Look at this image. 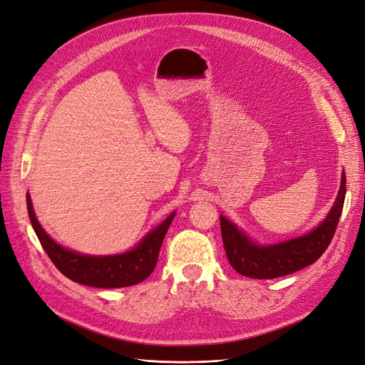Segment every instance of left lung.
Instances as JSON below:
<instances>
[{
    "label": "left lung",
    "mask_w": 365,
    "mask_h": 365,
    "mask_svg": "<svg viewBox=\"0 0 365 365\" xmlns=\"http://www.w3.org/2000/svg\"><path fill=\"white\" fill-rule=\"evenodd\" d=\"M346 197V174L341 175V186L328 217L313 232L275 245H257L245 233L220 217L222 244L227 259L236 272L244 277L269 279L278 278L314 263L327 251L339 225Z\"/></svg>",
    "instance_id": "obj_1"
}]
</instances>
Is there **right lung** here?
Masks as SVG:
<instances>
[{
  "label": "right lung",
  "instance_id": "add662e5",
  "mask_svg": "<svg viewBox=\"0 0 365 365\" xmlns=\"http://www.w3.org/2000/svg\"><path fill=\"white\" fill-rule=\"evenodd\" d=\"M26 209L40 244L58 271L79 284L101 289L133 286L150 275L158 262L162 240L174 218V213H171L164 222L147 233L140 244L128 252L117 255H84L63 248L46 235L36 218L29 194H26Z\"/></svg>",
  "mask_w": 365,
  "mask_h": 365
}]
</instances>
